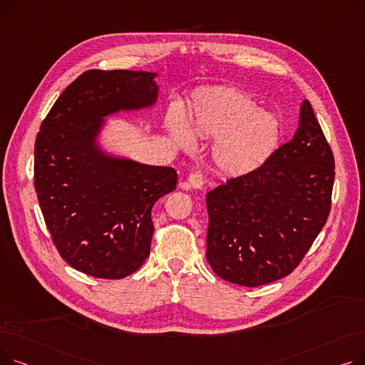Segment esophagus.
<instances>
[{"instance_id":"esophagus-1","label":"esophagus","mask_w":365,"mask_h":365,"mask_svg":"<svg viewBox=\"0 0 365 365\" xmlns=\"http://www.w3.org/2000/svg\"><path fill=\"white\" fill-rule=\"evenodd\" d=\"M204 186V178L201 173L198 171H194L190 173V175L186 178V180H183L180 183V187L182 189H190V187H195V189H200Z\"/></svg>"}]
</instances>
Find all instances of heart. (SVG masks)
<instances>
[{
    "mask_svg": "<svg viewBox=\"0 0 365 365\" xmlns=\"http://www.w3.org/2000/svg\"><path fill=\"white\" fill-rule=\"evenodd\" d=\"M167 130L183 149L192 148L195 139H216L213 163L231 176L245 175L264 164L279 139L274 115L259 109L250 96L231 88L198 94L187 121L179 109H171Z\"/></svg>",
    "mask_w": 365,
    "mask_h": 365,
    "instance_id": "obj_1",
    "label": "heart"
}]
</instances>
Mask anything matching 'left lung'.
<instances>
[{"instance_id": "8db88e82", "label": "left lung", "mask_w": 365, "mask_h": 365, "mask_svg": "<svg viewBox=\"0 0 365 365\" xmlns=\"http://www.w3.org/2000/svg\"><path fill=\"white\" fill-rule=\"evenodd\" d=\"M333 183V150L304 101L290 142L207 194L205 256L215 274L244 287L290 275L327 222Z\"/></svg>"}]
</instances>
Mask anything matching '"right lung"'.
<instances>
[{"label": "right lung", "instance_id": "right-lung-1", "mask_svg": "<svg viewBox=\"0 0 365 365\" xmlns=\"http://www.w3.org/2000/svg\"><path fill=\"white\" fill-rule=\"evenodd\" d=\"M152 72L90 69L59 96L35 140L34 185L62 259L94 278L121 279L149 256L150 210L176 189L171 167L105 155L103 117L157 101Z\"/></svg>", "mask_w": 365, "mask_h": 365}]
</instances>
